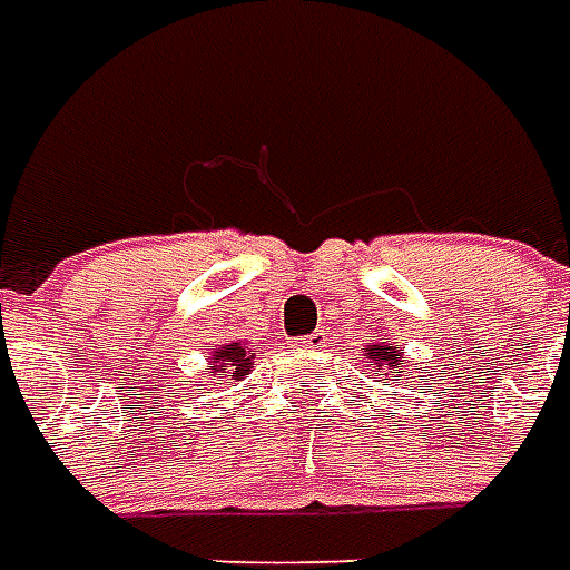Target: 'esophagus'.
<instances>
[{
	"label": "esophagus",
	"mask_w": 570,
	"mask_h": 570,
	"mask_svg": "<svg viewBox=\"0 0 570 570\" xmlns=\"http://www.w3.org/2000/svg\"><path fill=\"white\" fill-rule=\"evenodd\" d=\"M298 347H305V351H317V347H326V330H314L305 338H298Z\"/></svg>",
	"instance_id": "esophagus-1"
}]
</instances>
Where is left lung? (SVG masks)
I'll return each mask as SVG.
<instances>
[{
  "label": "left lung",
  "mask_w": 570,
  "mask_h": 570,
  "mask_svg": "<svg viewBox=\"0 0 570 570\" xmlns=\"http://www.w3.org/2000/svg\"><path fill=\"white\" fill-rule=\"evenodd\" d=\"M406 363H412V360L406 357V351L396 345V342L382 338L379 333L370 335V342L363 345V366H366L372 375H382V382H403Z\"/></svg>",
  "instance_id": "1"
}]
</instances>
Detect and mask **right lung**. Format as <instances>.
I'll list each match as a JSON object with an SVG mask.
<instances>
[{"label":"right lung","mask_w":570,"mask_h":570,"mask_svg":"<svg viewBox=\"0 0 570 570\" xmlns=\"http://www.w3.org/2000/svg\"><path fill=\"white\" fill-rule=\"evenodd\" d=\"M253 360L256 354H249L247 342H225V345L210 347V372L219 379H232V382H244V375L253 372Z\"/></svg>","instance_id":"add662e5"}]
</instances>
